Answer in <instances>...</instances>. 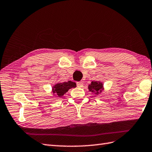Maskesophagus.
<instances>
[{
	"label": "esophagus",
	"instance_id": "34e87169",
	"mask_svg": "<svg viewBox=\"0 0 152 152\" xmlns=\"http://www.w3.org/2000/svg\"><path fill=\"white\" fill-rule=\"evenodd\" d=\"M76 84H77V86L79 87H82L83 86V83L82 82H77Z\"/></svg>",
	"mask_w": 152,
	"mask_h": 152
}]
</instances>
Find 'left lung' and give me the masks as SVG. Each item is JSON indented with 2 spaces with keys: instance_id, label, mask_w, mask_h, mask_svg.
Instances as JSON below:
<instances>
[{
  "instance_id": "1",
  "label": "left lung",
  "mask_w": 152,
  "mask_h": 152,
  "mask_svg": "<svg viewBox=\"0 0 152 152\" xmlns=\"http://www.w3.org/2000/svg\"><path fill=\"white\" fill-rule=\"evenodd\" d=\"M88 89L90 92L94 93L95 94H100L104 90V84L101 82H92L88 86Z\"/></svg>"
}]
</instances>
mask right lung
I'll use <instances>...</instances> for the list:
<instances>
[{"instance_id": "obj_1", "label": "right lung", "mask_w": 152, "mask_h": 152, "mask_svg": "<svg viewBox=\"0 0 152 152\" xmlns=\"http://www.w3.org/2000/svg\"><path fill=\"white\" fill-rule=\"evenodd\" d=\"M76 87V84L75 82L68 81L67 82L63 83H58L55 84L52 87V91L53 95H55L57 97H62L71 88H75Z\"/></svg>"}]
</instances>
